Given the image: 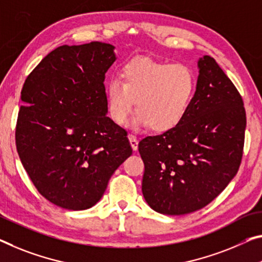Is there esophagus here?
<instances>
[{"label":"esophagus","instance_id":"esophagus-1","mask_svg":"<svg viewBox=\"0 0 262 262\" xmlns=\"http://www.w3.org/2000/svg\"><path fill=\"white\" fill-rule=\"evenodd\" d=\"M127 138H128V140H130V144H131L132 150L137 151V148H138V139H137L136 137L132 136V135H128Z\"/></svg>","mask_w":262,"mask_h":262}]
</instances>
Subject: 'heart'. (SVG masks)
<instances>
[{
  "label": "heart",
  "instance_id": "b5f03b06",
  "mask_svg": "<svg viewBox=\"0 0 262 262\" xmlns=\"http://www.w3.org/2000/svg\"><path fill=\"white\" fill-rule=\"evenodd\" d=\"M120 80L106 86V106L118 125L126 122L135 105L138 111L131 120L134 128L151 125L157 132L172 130L186 117L195 94V75L185 64H170L150 58H135L124 64Z\"/></svg>",
  "mask_w": 262,
  "mask_h": 262
}]
</instances>
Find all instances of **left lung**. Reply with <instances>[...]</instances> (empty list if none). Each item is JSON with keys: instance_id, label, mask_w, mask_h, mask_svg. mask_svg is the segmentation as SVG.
Wrapping results in <instances>:
<instances>
[{"instance_id": "left-lung-1", "label": "left lung", "mask_w": 262, "mask_h": 262, "mask_svg": "<svg viewBox=\"0 0 262 262\" xmlns=\"http://www.w3.org/2000/svg\"><path fill=\"white\" fill-rule=\"evenodd\" d=\"M198 69L183 122L138 144L145 165L143 195L162 214H187L206 206L234 178L243 158V98L211 56L199 58Z\"/></svg>"}]
</instances>
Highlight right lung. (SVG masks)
Masks as SVG:
<instances>
[{
    "label": "right lung",
    "instance_id": "1",
    "mask_svg": "<svg viewBox=\"0 0 262 262\" xmlns=\"http://www.w3.org/2000/svg\"><path fill=\"white\" fill-rule=\"evenodd\" d=\"M116 58L108 43L58 47L23 85L16 148L37 191L62 208L97 204L132 155L126 131L106 116L104 79Z\"/></svg>",
    "mask_w": 262,
    "mask_h": 262
}]
</instances>
